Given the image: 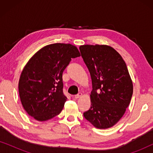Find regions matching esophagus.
<instances>
[{"label": "esophagus", "mask_w": 153, "mask_h": 153, "mask_svg": "<svg viewBox=\"0 0 153 153\" xmlns=\"http://www.w3.org/2000/svg\"><path fill=\"white\" fill-rule=\"evenodd\" d=\"M83 96V94L81 93H79L78 94H77V95H74V98H76V99H78V98H79V97H81Z\"/></svg>", "instance_id": "34e87169"}]
</instances>
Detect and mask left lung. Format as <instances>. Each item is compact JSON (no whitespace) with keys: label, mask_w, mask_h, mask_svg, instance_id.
<instances>
[{"label":"left lung","mask_w":153,"mask_h":153,"mask_svg":"<svg viewBox=\"0 0 153 153\" xmlns=\"http://www.w3.org/2000/svg\"><path fill=\"white\" fill-rule=\"evenodd\" d=\"M81 56L91 74V108L83 116L98 129L110 128L126 111L133 83L122 56L108 45H81Z\"/></svg>","instance_id":"8db88e82"}]
</instances>
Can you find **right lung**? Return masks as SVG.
<instances>
[{
    "mask_svg": "<svg viewBox=\"0 0 153 153\" xmlns=\"http://www.w3.org/2000/svg\"><path fill=\"white\" fill-rule=\"evenodd\" d=\"M80 56L76 46L55 43L42 47L30 58L19 81L21 102L29 116L42 122L61 112L67 100L62 72L72 58Z\"/></svg>",
    "mask_w": 153,
    "mask_h": 153,
    "instance_id": "obj_1",
    "label": "right lung"
}]
</instances>
